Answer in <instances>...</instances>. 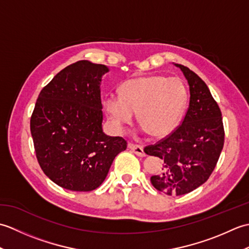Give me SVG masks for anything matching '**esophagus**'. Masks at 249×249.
I'll return each instance as SVG.
<instances>
[{
    "label": "esophagus",
    "instance_id": "34e87169",
    "mask_svg": "<svg viewBox=\"0 0 249 249\" xmlns=\"http://www.w3.org/2000/svg\"><path fill=\"white\" fill-rule=\"evenodd\" d=\"M128 147L135 153L137 156H140V157L145 156V153L143 151V146L138 145V144H134V143H128Z\"/></svg>",
    "mask_w": 249,
    "mask_h": 249
}]
</instances>
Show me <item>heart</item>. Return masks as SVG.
<instances>
[{
    "label": "heart",
    "mask_w": 249,
    "mask_h": 249,
    "mask_svg": "<svg viewBox=\"0 0 249 249\" xmlns=\"http://www.w3.org/2000/svg\"><path fill=\"white\" fill-rule=\"evenodd\" d=\"M187 89L177 78L141 76L121 84L120 94L104 98V108L120 130L133 123L139 112V122L153 138H163L176 128L187 104Z\"/></svg>",
    "instance_id": "b5f03b06"
}]
</instances>
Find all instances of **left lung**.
<instances>
[{
  "label": "left lung",
  "instance_id": "left-lung-1",
  "mask_svg": "<svg viewBox=\"0 0 249 249\" xmlns=\"http://www.w3.org/2000/svg\"><path fill=\"white\" fill-rule=\"evenodd\" d=\"M189 86V107L182 124L167 138L144 147L161 160V170L151 177L157 190L182 196L208 181L224 147L225 131L217 103L205 82L188 67L176 64Z\"/></svg>",
  "mask_w": 249,
  "mask_h": 249
}]
</instances>
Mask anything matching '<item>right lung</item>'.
I'll return each mask as SVG.
<instances>
[{"mask_svg": "<svg viewBox=\"0 0 249 249\" xmlns=\"http://www.w3.org/2000/svg\"><path fill=\"white\" fill-rule=\"evenodd\" d=\"M109 68L82 60L65 67L41 89L31 116L37 160L45 174L72 192H91L105 181L122 137L103 131L102 78Z\"/></svg>", "mask_w": 249, "mask_h": 249, "instance_id": "right-lung-1", "label": "right lung"}]
</instances>
